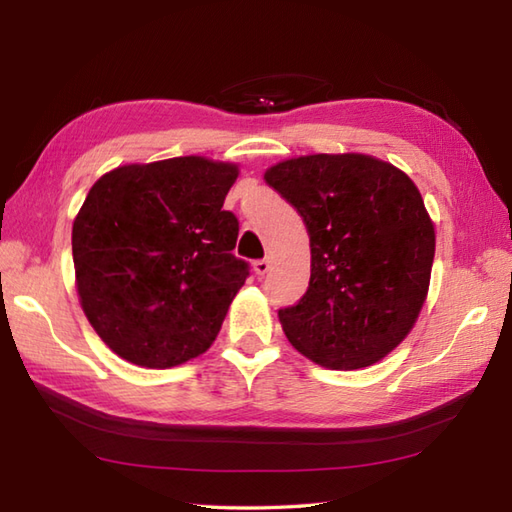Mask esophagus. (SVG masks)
Masks as SVG:
<instances>
[{
  "label": "esophagus",
  "mask_w": 512,
  "mask_h": 512,
  "mask_svg": "<svg viewBox=\"0 0 512 512\" xmlns=\"http://www.w3.org/2000/svg\"><path fill=\"white\" fill-rule=\"evenodd\" d=\"M253 270H255V275L264 277L270 270V262H268V259H257V262L253 264Z\"/></svg>",
  "instance_id": "34e87169"
}]
</instances>
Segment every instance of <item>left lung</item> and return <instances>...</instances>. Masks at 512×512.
Returning a JSON list of instances; mask_svg holds the SVG:
<instances>
[{
    "instance_id": "left-lung-1",
    "label": "left lung",
    "mask_w": 512,
    "mask_h": 512,
    "mask_svg": "<svg viewBox=\"0 0 512 512\" xmlns=\"http://www.w3.org/2000/svg\"><path fill=\"white\" fill-rule=\"evenodd\" d=\"M264 180L310 235V284L281 308L288 341L332 369L378 363L400 345L427 299L436 233L416 184L363 154L284 160Z\"/></svg>"
}]
</instances>
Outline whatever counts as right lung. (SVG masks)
I'll return each instance as SVG.
<instances>
[{
    "label": "right lung",
    "mask_w": 512,
    "mask_h": 512,
    "mask_svg": "<svg viewBox=\"0 0 512 512\" xmlns=\"http://www.w3.org/2000/svg\"><path fill=\"white\" fill-rule=\"evenodd\" d=\"M237 167L200 156L118 167L72 226L85 317L125 361L165 369L211 347L248 264L224 211Z\"/></svg>",
    "instance_id": "1"
}]
</instances>
